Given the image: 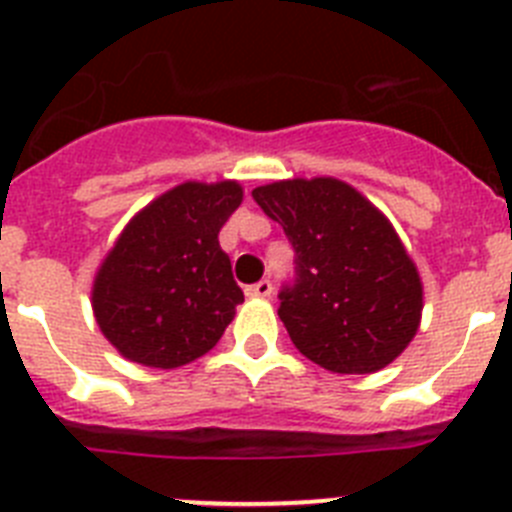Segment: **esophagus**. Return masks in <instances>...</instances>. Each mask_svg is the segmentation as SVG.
<instances>
[{"instance_id":"obj_1","label":"esophagus","mask_w":512,"mask_h":512,"mask_svg":"<svg viewBox=\"0 0 512 512\" xmlns=\"http://www.w3.org/2000/svg\"><path fill=\"white\" fill-rule=\"evenodd\" d=\"M271 292H274V284L269 282V279H261V282L251 284V287H246V295L248 297H269Z\"/></svg>"}]
</instances>
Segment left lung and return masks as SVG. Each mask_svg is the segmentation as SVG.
Returning a JSON list of instances; mask_svg holds the SVG:
<instances>
[{
    "instance_id": "1",
    "label": "left lung",
    "mask_w": 512,
    "mask_h": 512,
    "mask_svg": "<svg viewBox=\"0 0 512 512\" xmlns=\"http://www.w3.org/2000/svg\"><path fill=\"white\" fill-rule=\"evenodd\" d=\"M295 248L279 318L300 354L338 374H372L413 341L423 284L387 217L338 179L253 189Z\"/></svg>"
}]
</instances>
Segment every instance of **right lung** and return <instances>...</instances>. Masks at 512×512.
Masks as SVG:
<instances>
[{"label": "right lung", "instance_id": "right-lung-1", "mask_svg": "<svg viewBox=\"0 0 512 512\" xmlns=\"http://www.w3.org/2000/svg\"><path fill=\"white\" fill-rule=\"evenodd\" d=\"M241 200L235 182H187L122 230L92 302L99 328L125 359L176 369L220 341L243 292L217 233Z\"/></svg>", "mask_w": 512, "mask_h": 512}]
</instances>
